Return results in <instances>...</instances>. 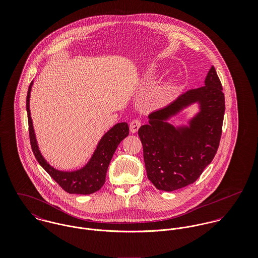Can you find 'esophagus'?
Segmentation results:
<instances>
[{
	"mask_svg": "<svg viewBox=\"0 0 258 258\" xmlns=\"http://www.w3.org/2000/svg\"><path fill=\"white\" fill-rule=\"evenodd\" d=\"M140 126H141L140 120L134 119V120H132L131 123H130V131H131L132 133H136V132L138 131V129L140 128Z\"/></svg>",
	"mask_w": 258,
	"mask_h": 258,
	"instance_id": "34e87169",
	"label": "esophagus"
}]
</instances>
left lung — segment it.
<instances>
[{"instance_id":"1","label":"left lung","mask_w":258,"mask_h":258,"mask_svg":"<svg viewBox=\"0 0 258 258\" xmlns=\"http://www.w3.org/2000/svg\"><path fill=\"white\" fill-rule=\"evenodd\" d=\"M192 104L199 110L185 124L168 120ZM224 95L214 67L205 86L190 89L168 106L149 114L139 128L148 179L161 190L172 191L192 184L218 151L224 115Z\"/></svg>"}]
</instances>
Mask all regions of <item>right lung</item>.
<instances>
[{
	"label": "right lung",
	"mask_w": 258,
	"mask_h": 258,
	"mask_svg": "<svg viewBox=\"0 0 258 258\" xmlns=\"http://www.w3.org/2000/svg\"><path fill=\"white\" fill-rule=\"evenodd\" d=\"M33 84L34 81L30 84L27 95V112L31 145L37 162L57 184L70 194L90 195L97 191L105 183L106 172L114 152L120 142L129 134L128 124L126 122L117 123L109 129L101 137L89 161L80 169L74 171L57 170L47 163L37 145L30 110V97Z\"/></svg>",
	"instance_id": "1"
}]
</instances>
